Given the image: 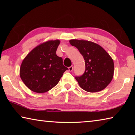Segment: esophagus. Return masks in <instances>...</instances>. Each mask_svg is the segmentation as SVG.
Returning <instances> with one entry per match:
<instances>
[{
    "instance_id": "34e87169",
    "label": "esophagus",
    "mask_w": 135,
    "mask_h": 135,
    "mask_svg": "<svg viewBox=\"0 0 135 135\" xmlns=\"http://www.w3.org/2000/svg\"><path fill=\"white\" fill-rule=\"evenodd\" d=\"M68 69H69L70 71H72L73 70V66L71 65V67H70L69 68H68Z\"/></svg>"
}]
</instances>
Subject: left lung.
Masks as SVG:
<instances>
[{
    "instance_id": "obj_1",
    "label": "left lung",
    "mask_w": 135,
    "mask_h": 135,
    "mask_svg": "<svg viewBox=\"0 0 135 135\" xmlns=\"http://www.w3.org/2000/svg\"><path fill=\"white\" fill-rule=\"evenodd\" d=\"M76 47L85 62V71L80 76H75L80 86L89 92L104 89L113 77L114 65L113 59L99 45L87 40H70Z\"/></svg>"
}]
</instances>
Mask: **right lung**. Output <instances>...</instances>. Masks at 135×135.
Returning a JSON list of instances; mask_svg holds the SVG:
<instances>
[{"mask_svg": "<svg viewBox=\"0 0 135 135\" xmlns=\"http://www.w3.org/2000/svg\"><path fill=\"white\" fill-rule=\"evenodd\" d=\"M59 40H50L37 46L22 61L20 77L31 90L46 92L58 83L63 73L68 70L62 58L56 55Z\"/></svg>", "mask_w": 135, "mask_h": 135, "instance_id": "1", "label": "right lung"}]
</instances>
